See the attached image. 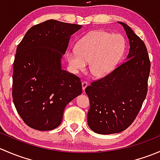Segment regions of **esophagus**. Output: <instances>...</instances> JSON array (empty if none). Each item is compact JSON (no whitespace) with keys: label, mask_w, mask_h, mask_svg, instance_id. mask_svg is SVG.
Wrapping results in <instances>:
<instances>
[{"label":"esophagus","mask_w":160,"mask_h":160,"mask_svg":"<svg viewBox=\"0 0 160 160\" xmlns=\"http://www.w3.org/2000/svg\"><path fill=\"white\" fill-rule=\"evenodd\" d=\"M88 82H86V81L82 82V89H83V90H84L85 89H86V88L88 87Z\"/></svg>","instance_id":"obj_1"}]
</instances>
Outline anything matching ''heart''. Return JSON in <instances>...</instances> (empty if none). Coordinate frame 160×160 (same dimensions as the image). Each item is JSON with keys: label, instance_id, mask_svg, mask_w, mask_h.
<instances>
[{"label": "heart", "instance_id": "1", "mask_svg": "<svg viewBox=\"0 0 160 160\" xmlns=\"http://www.w3.org/2000/svg\"><path fill=\"white\" fill-rule=\"evenodd\" d=\"M125 42L121 35L105 31H94L83 36L77 44V52L67 53L69 64L73 72H83L89 63L90 72L102 77L114 68L122 55Z\"/></svg>", "mask_w": 160, "mask_h": 160}]
</instances>
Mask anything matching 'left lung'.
I'll return each mask as SVG.
<instances>
[{"mask_svg":"<svg viewBox=\"0 0 160 160\" xmlns=\"http://www.w3.org/2000/svg\"><path fill=\"white\" fill-rule=\"evenodd\" d=\"M118 23L129 41L126 60L85 89L90 101L88 124L92 131L102 135L118 133L128 128L148 91L150 60L146 45L128 25Z\"/></svg>","mask_w":160,"mask_h":160,"instance_id":"1","label":"left lung"}]
</instances>
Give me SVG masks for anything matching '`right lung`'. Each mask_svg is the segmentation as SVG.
I'll return each instance as SVG.
<instances>
[{"label":"right lung","mask_w":160,"mask_h":160,"mask_svg":"<svg viewBox=\"0 0 160 160\" xmlns=\"http://www.w3.org/2000/svg\"><path fill=\"white\" fill-rule=\"evenodd\" d=\"M81 28L50 19L32 26L18 46L13 63V102L30 128H57L66 106L82 93L80 79L61 68L70 36Z\"/></svg>","instance_id":"right-lung-1"}]
</instances>
